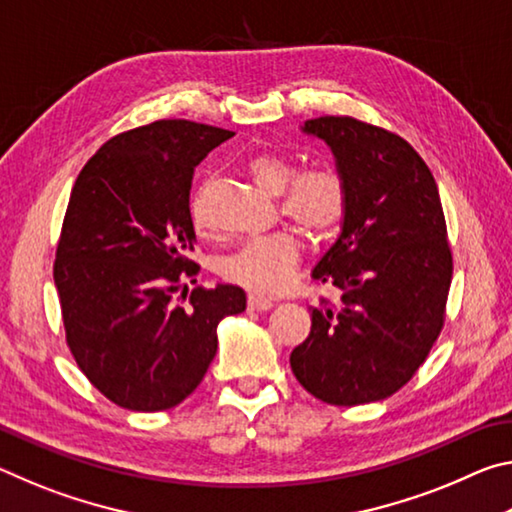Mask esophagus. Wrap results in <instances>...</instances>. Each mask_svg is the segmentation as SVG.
I'll return each instance as SVG.
<instances>
[{"mask_svg": "<svg viewBox=\"0 0 512 512\" xmlns=\"http://www.w3.org/2000/svg\"><path fill=\"white\" fill-rule=\"evenodd\" d=\"M248 307L253 309V311H268V309L273 307V300L257 296V293H250V296H248Z\"/></svg>", "mask_w": 512, "mask_h": 512, "instance_id": "obj_1", "label": "esophagus"}]
</instances>
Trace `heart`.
I'll return each mask as SVG.
<instances>
[{
	"label": "heart",
	"instance_id": "1",
	"mask_svg": "<svg viewBox=\"0 0 512 512\" xmlns=\"http://www.w3.org/2000/svg\"><path fill=\"white\" fill-rule=\"evenodd\" d=\"M248 173L264 192L280 196V210L314 239L332 237L348 216L350 194L339 171L311 167L296 173V164L280 153L262 151L248 160ZM192 221L198 232L207 230L201 194L192 198ZM302 257V241L293 230L248 239L221 264L230 282L250 291L275 293L284 289Z\"/></svg>",
	"mask_w": 512,
	"mask_h": 512
}]
</instances>
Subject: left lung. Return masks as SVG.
I'll return each mask as SVG.
<instances>
[{
    "instance_id": "8db88e82",
    "label": "left lung",
    "mask_w": 512,
    "mask_h": 512,
    "mask_svg": "<svg viewBox=\"0 0 512 512\" xmlns=\"http://www.w3.org/2000/svg\"><path fill=\"white\" fill-rule=\"evenodd\" d=\"M302 131L332 149L350 205L339 239L311 271L341 298L311 307L291 370L327 404L386 400L418 372L445 325L454 264L436 180L386 128L318 117Z\"/></svg>"
}]
</instances>
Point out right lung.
Returning <instances> with one entry per match:
<instances>
[{
	"instance_id": "add662e5",
	"label": "right lung",
	"mask_w": 512,
	"mask_h": 512,
	"mask_svg": "<svg viewBox=\"0 0 512 512\" xmlns=\"http://www.w3.org/2000/svg\"><path fill=\"white\" fill-rule=\"evenodd\" d=\"M232 135L153 121L103 144L72 187L54 262L65 339L121 409L167 411L192 395L216 354V325L246 309L232 284L187 296L201 268L189 259L194 169Z\"/></svg>"
}]
</instances>
